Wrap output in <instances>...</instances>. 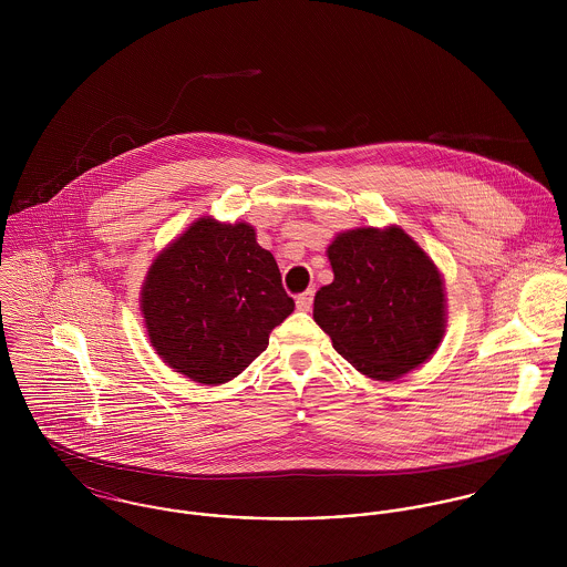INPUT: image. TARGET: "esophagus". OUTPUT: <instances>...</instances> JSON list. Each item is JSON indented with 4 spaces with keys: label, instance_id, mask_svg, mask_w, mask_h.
Returning <instances> with one entry per match:
<instances>
[{
    "label": "esophagus",
    "instance_id": "1",
    "mask_svg": "<svg viewBox=\"0 0 567 567\" xmlns=\"http://www.w3.org/2000/svg\"><path fill=\"white\" fill-rule=\"evenodd\" d=\"M312 303H315V288H310L297 297V310H301V312H310Z\"/></svg>",
    "mask_w": 567,
    "mask_h": 567
}]
</instances>
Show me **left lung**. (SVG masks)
Here are the masks:
<instances>
[{
	"instance_id": "obj_1",
	"label": "left lung",
	"mask_w": 567,
	"mask_h": 567,
	"mask_svg": "<svg viewBox=\"0 0 567 567\" xmlns=\"http://www.w3.org/2000/svg\"><path fill=\"white\" fill-rule=\"evenodd\" d=\"M333 281L315 297V321L333 349L373 380L425 362L445 329L443 281L430 257L389 227L340 234L327 248Z\"/></svg>"
}]
</instances>
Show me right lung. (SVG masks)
<instances>
[{"instance_id": "add662e5", "label": "right lung", "mask_w": 567, "mask_h": 567, "mask_svg": "<svg viewBox=\"0 0 567 567\" xmlns=\"http://www.w3.org/2000/svg\"><path fill=\"white\" fill-rule=\"evenodd\" d=\"M142 310L167 367L200 384H225L268 347L295 299L252 227L200 218L151 266Z\"/></svg>"}]
</instances>
